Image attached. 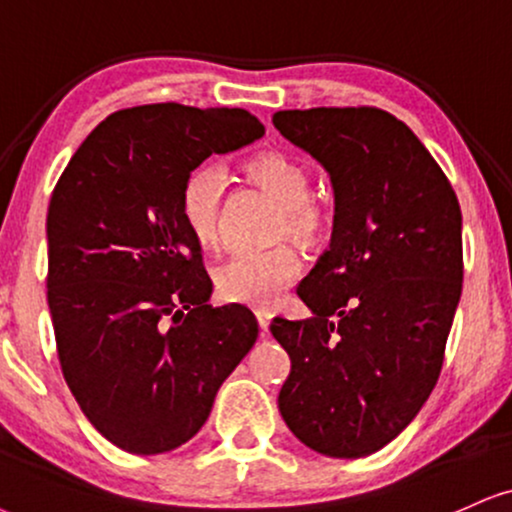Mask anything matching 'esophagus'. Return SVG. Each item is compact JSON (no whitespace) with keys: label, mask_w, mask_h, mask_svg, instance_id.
I'll return each instance as SVG.
<instances>
[{"label":"esophagus","mask_w":512,"mask_h":512,"mask_svg":"<svg viewBox=\"0 0 512 512\" xmlns=\"http://www.w3.org/2000/svg\"><path fill=\"white\" fill-rule=\"evenodd\" d=\"M256 318H258V327H261L263 334H266L270 320H273V311H268V308H256Z\"/></svg>","instance_id":"34e87169"}]
</instances>
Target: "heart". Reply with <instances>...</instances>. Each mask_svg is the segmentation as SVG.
<instances>
[{
    "mask_svg": "<svg viewBox=\"0 0 512 512\" xmlns=\"http://www.w3.org/2000/svg\"><path fill=\"white\" fill-rule=\"evenodd\" d=\"M244 173L280 206V227L289 235L311 237L320 227V211L311 197L306 168L280 151H263L244 163ZM225 192V175L216 163H201L185 175L178 197L182 225L194 242H216L218 208ZM301 273V258L289 244L239 251L216 270V287L223 299L268 306L282 296Z\"/></svg>",
    "mask_w": 512,
    "mask_h": 512,
    "instance_id": "heart-1",
    "label": "heart"
}]
</instances>
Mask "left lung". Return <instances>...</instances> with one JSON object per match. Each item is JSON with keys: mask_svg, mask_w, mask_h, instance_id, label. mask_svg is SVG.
I'll return each mask as SVG.
<instances>
[{"mask_svg": "<svg viewBox=\"0 0 512 512\" xmlns=\"http://www.w3.org/2000/svg\"><path fill=\"white\" fill-rule=\"evenodd\" d=\"M275 128L334 187L330 249L296 294L313 318H273L292 361L277 406L308 449L363 458L432 394L463 289V218L413 130L375 106L277 111Z\"/></svg>", "mask_w": 512, "mask_h": 512, "instance_id": "1", "label": "left lung"}]
</instances>
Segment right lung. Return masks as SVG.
Masks as SVG:
<instances>
[{
  "label": "right lung",
  "instance_id": "obj_1",
  "mask_svg": "<svg viewBox=\"0 0 512 512\" xmlns=\"http://www.w3.org/2000/svg\"><path fill=\"white\" fill-rule=\"evenodd\" d=\"M244 109L144 104L111 113L56 182L47 301L63 380L94 430L154 456L201 430L258 337L242 304L211 308L201 246L182 225L185 175L258 140Z\"/></svg>",
  "mask_w": 512,
  "mask_h": 512
}]
</instances>
